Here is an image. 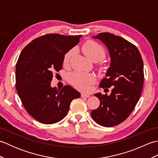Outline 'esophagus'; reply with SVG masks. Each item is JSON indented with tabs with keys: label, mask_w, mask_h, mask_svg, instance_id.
Returning <instances> with one entry per match:
<instances>
[{
	"label": "esophagus",
	"mask_w": 158,
	"mask_h": 158,
	"mask_svg": "<svg viewBox=\"0 0 158 158\" xmlns=\"http://www.w3.org/2000/svg\"><path fill=\"white\" fill-rule=\"evenodd\" d=\"M89 96H90V95L88 94H85V93L81 94V97H83V98H89Z\"/></svg>",
	"instance_id": "1"
}]
</instances>
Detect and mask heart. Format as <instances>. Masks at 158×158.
<instances>
[{
    "label": "heart",
    "mask_w": 158,
    "mask_h": 158,
    "mask_svg": "<svg viewBox=\"0 0 158 158\" xmlns=\"http://www.w3.org/2000/svg\"><path fill=\"white\" fill-rule=\"evenodd\" d=\"M82 52L89 60L94 61H99L105 58V51L102 47L93 41H88L83 45ZM73 54V51L70 50L65 53L64 56L63 62L64 64H68ZM96 81V77L92 73L75 72L70 75V82L71 84L81 91H89L90 85Z\"/></svg>",
    "instance_id": "b5f03b06"
}]
</instances>
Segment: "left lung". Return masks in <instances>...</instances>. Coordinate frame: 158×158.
I'll return each instance as SVG.
<instances>
[{"mask_svg": "<svg viewBox=\"0 0 158 158\" xmlns=\"http://www.w3.org/2000/svg\"><path fill=\"white\" fill-rule=\"evenodd\" d=\"M109 50L110 64L100 88L112 90L109 95L96 93L100 100L98 109L91 113L100 126L113 127L126 120L138 102L142 92L144 72L141 55L136 47L121 36L102 32L93 36Z\"/></svg>", "mask_w": 158, "mask_h": 158, "instance_id": "obj_1", "label": "left lung"}]
</instances>
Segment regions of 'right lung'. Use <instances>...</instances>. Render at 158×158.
<instances>
[{
    "label": "right lung",
    "instance_id": "right-lung-1",
    "mask_svg": "<svg viewBox=\"0 0 158 158\" xmlns=\"http://www.w3.org/2000/svg\"><path fill=\"white\" fill-rule=\"evenodd\" d=\"M81 35L48 34L33 40L20 53L15 69L16 89L27 112L38 122L52 124L68 113L73 99L81 96L70 85L52 88L53 73L62 68L65 53Z\"/></svg>",
    "mask_w": 158,
    "mask_h": 158
}]
</instances>
